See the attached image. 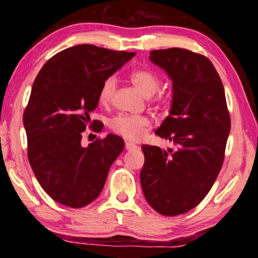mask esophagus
<instances>
[{"mask_svg":"<svg viewBox=\"0 0 258 258\" xmlns=\"http://www.w3.org/2000/svg\"><path fill=\"white\" fill-rule=\"evenodd\" d=\"M138 148V146H135L134 143H131V142H126L125 143V149L127 151H132V150H135Z\"/></svg>","mask_w":258,"mask_h":258,"instance_id":"1","label":"esophagus"}]
</instances>
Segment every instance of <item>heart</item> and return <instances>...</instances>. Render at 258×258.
<instances>
[{
    "mask_svg": "<svg viewBox=\"0 0 258 258\" xmlns=\"http://www.w3.org/2000/svg\"><path fill=\"white\" fill-rule=\"evenodd\" d=\"M131 82L133 85L146 97H151L158 91L160 86L159 77L147 69H137L131 74ZM116 90V81L113 77H109L102 83L99 91V102L101 104H108L112 100ZM157 103L163 102L160 97L156 99ZM150 120L146 116L134 115H120L113 117L110 120V128L116 134L120 135L128 141H139L143 134L149 128Z\"/></svg>",
    "mask_w": 258,
    "mask_h": 258,
    "instance_id": "heart-1",
    "label": "heart"
}]
</instances>
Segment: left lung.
Masks as SVG:
<instances>
[{
    "instance_id": "8db88e82",
    "label": "left lung",
    "mask_w": 258,
    "mask_h": 258,
    "mask_svg": "<svg viewBox=\"0 0 258 258\" xmlns=\"http://www.w3.org/2000/svg\"><path fill=\"white\" fill-rule=\"evenodd\" d=\"M149 58L173 82L171 110L156 134L174 148L142 146L140 181L156 212L176 216L195 208L212 189L231 120L223 84L208 58L180 47L154 50Z\"/></svg>"
}]
</instances>
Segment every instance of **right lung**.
<instances>
[{
  "label": "right lung",
  "instance_id": "1",
  "mask_svg": "<svg viewBox=\"0 0 258 258\" xmlns=\"http://www.w3.org/2000/svg\"><path fill=\"white\" fill-rule=\"evenodd\" d=\"M135 55L91 44L68 47L45 62L24 112L29 164L38 183L56 203L84 207L99 197L124 140L108 134L82 147V132L102 83ZM99 131V127H95Z\"/></svg>",
  "mask_w": 258,
  "mask_h": 258
}]
</instances>
